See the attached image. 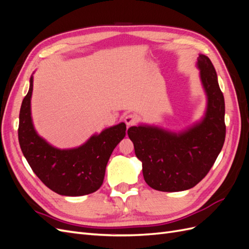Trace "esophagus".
<instances>
[{
  "instance_id": "34e87169",
  "label": "esophagus",
  "mask_w": 249,
  "mask_h": 249,
  "mask_svg": "<svg viewBox=\"0 0 249 249\" xmlns=\"http://www.w3.org/2000/svg\"><path fill=\"white\" fill-rule=\"evenodd\" d=\"M124 123L126 124V125L130 126V125H133L138 122V117H137V115L130 113V114H127V115L124 116Z\"/></svg>"
}]
</instances>
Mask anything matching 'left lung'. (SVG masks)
<instances>
[{
    "label": "left lung",
    "instance_id": "obj_1",
    "mask_svg": "<svg viewBox=\"0 0 249 249\" xmlns=\"http://www.w3.org/2000/svg\"><path fill=\"white\" fill-rule=\"evenodd\" d=\"M197 65L208 95L206 115L177 134L158 127L131 126L127 135L142 162L146 184L153 189L177 192L197 185L212 168L225 139L224 97L211 60L199 55Z\"/></svg>",
    "mask_w": 249,
    "mask_h": 249
}]
</instances>
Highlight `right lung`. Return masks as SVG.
Returning <instances> with one entry per match:
<instances>
[{"label": "right lung", "instance_id": "add662e5", "mask_svg": "<svg viewBox=\"0 0 249 249\" xmlns=\"http://www.w3.org/2000/svg\"><path fill=\"white\" fill-rule=\"evenodd\" d=\"M33 77L19 111L18 141L30 167L41 182L54 192L65 196H81L100 189L113 149L125 136L122 123L94 135L84 145L58 149L39 137L31 119Z\"/></svg>", "mask_w": 249, "mask_h": 249}]
</instances>
